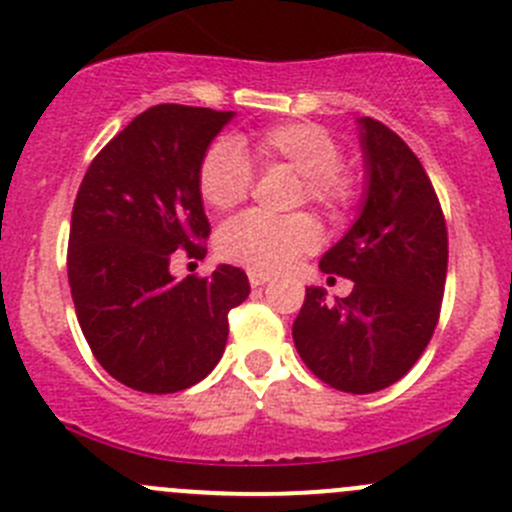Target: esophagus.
<instances>
[{
	"label": "esophagus",
	"mask_w": 512,
	"mask_h": 512,
	"mask_svg": "<svg viewBox=\"0 0 512 512\" xmlns=\"http://www.w3.org/2000/svg\"><path fill=\"white\" fill-rule=\"evenodd\" d=\"M247 280H250L252 287H262L270 282V275H267V272H260V270H247Z\"/></svg>",
	"instance_id": "obj_1"
}]
</instances>
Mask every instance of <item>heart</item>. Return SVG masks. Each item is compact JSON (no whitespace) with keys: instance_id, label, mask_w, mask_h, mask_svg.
Wrapping results in <instances>:
<instances>
[{"instance_id":"heart-1","label":"heart","mask_w":512,"mask_h":512,"mask_svg":"<svg viewBox=\"0 0 512 512\" xmlns=\"http://www.w3.org/2000/svg\"><path fill=\"white\" fill-rule=\"evenodd\" d=\"M252 155L262 170H287L300 175V200L312 202L337 217L355 202V177L340 165V145L330 130L315 122H282L265 127L252 140ZM252 167L232 140L207 147L197 172L200 195L212 210L227 212L250 197ZM320 242V227L305 212L287 217L245 212L217 232V252L225 260L252 270H282Z\"/></svg>"}]
</instances>
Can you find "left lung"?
<instances>
[{"label":"left lung","instance_id":"obj_1","mask_svg":"<svg viewBox=\"0 0 512 512\" xmlns=\"http://www.w3.org/2000/svg\"><path fill=\"white\" fill-rule=\"evenodd\" d=\"M367 192L355 225L322 255L355 282L327 302L307 287L292 340L312 375L352 395L377 393L418 362L433 337L448 275V227L433 182L390 127L357 119Z\"/></svg>","mask_w":512,"mask_h":512}]
</instances>
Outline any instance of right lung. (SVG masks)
I'll list each match as a JSON object with an SVG mask.
<instances>
[{"label":"right lung","instance_id":"right-lung-1","mask_svg":"<svg viewBox=\"0 0 512 512\" xmlns=\"http://www.w3.org/2000/svg\"><path fill=\"white\" fill-rule=\"evenodd\" d=\"M235 117L187 104L137 114L89 165L72 210L67 275L79 327L99 365L140 393L192 388L220 362L232 307L247 300L240 267L177 282V250L202 260L210 222L197 172Z\"/></svg>","mask_w":512,"mask_h":512}]
</instances>
